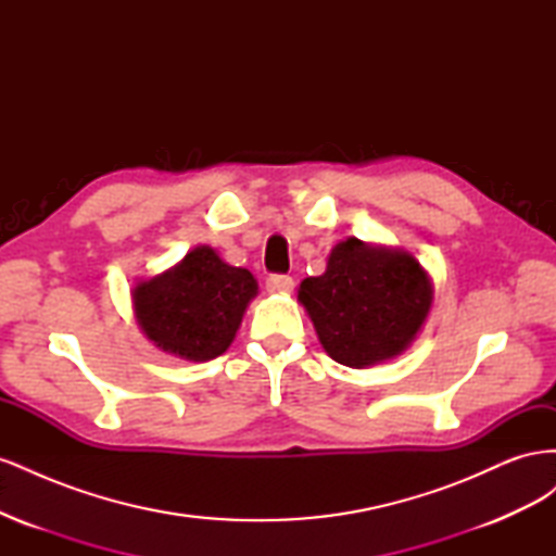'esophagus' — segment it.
<instances>
[{
  "mask_svg": "<svg viewBox=\"0 0 556 556\" xmlns=\"http://www.w3.org/2000/svg\"><path fill=\"white\" fill-rule=\"evenodd\" d=\"M294 288V280L290 276H282V274H271L266 278V290L268 292H276V294H285Z\"/></svg>",
  "mask_w": 556,
  "mask_h": 556,
  "instance_id": "obj_1",
  "label": "esophagus"
}]
</instances>
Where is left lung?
Listing matches in <instances>:
<instances>
[{"mask_svg":"<svg viewBox=\"0 0 556 556\" xmlns=\"http://www.w3.org/2000/svg\"><path fill=\"white\" fill-rule=\"evenodd\" d=\"M327 355L350 368H366L406 350L422 329L433 301L429 274L408 250L336 243L323 276L299 285Z\"/></svg>","mask_w":556,"mask_h":556,"instance_id":"8db88e82","label":"left lung"}]
</instances>
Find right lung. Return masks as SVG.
<instances>
[{"mask_svg":"<svg viewBox=\"0 0 556 556\" xmlns=\"http://www.w3.org/2000/svg\"><path fill=\"white\" fill-rule=\"evenodd\" d=\"M255 296V276L223 262L211 245L192 248L169 271L131 290L134 315L146 339L190 362L220 357Z\"/></svg>","mask_w":556,"mask_h":556,"instance_id":"add662e5","label":"right lung"}]
</instances>
